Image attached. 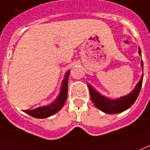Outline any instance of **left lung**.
Returning <instances> with one entry per match:
<instances>
[{
    "label": "left lung",
    "mask_w": 150,
    "mask_h": 150,
    "mask_svg": "<svg viewBox=\"0 0 150 150\" xmlns=\"http://www.w3.org/2000/svg\"><path fill=\"white\" fill-rule=\"evenodd\" d=\"M139 53L141 55V50L139 48ZM141 66L143 68V62L142 60ZM142 79H143V75H142V78L138 84L136 85L131 93L127 95L121 97L116 100H112L108 98H105L104 96L100 95V93L97 92L90 84H87L89 90H90V98L92 102L94 104L96 108L100 109L104 112L108 113V114H116V113H120L123 111L127 110L129 108L134 101L136 100L139 92L141 90L142 85Z\"/></svg>",
    "instance_id": "obj_1"
}]
</instances>
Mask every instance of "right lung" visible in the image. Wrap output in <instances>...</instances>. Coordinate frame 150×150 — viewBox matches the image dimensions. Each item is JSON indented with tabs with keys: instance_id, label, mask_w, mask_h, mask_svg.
Segmentation results:
<instances>
[{
	"instance_id": "add662e5",
	"label": "right lung",
	"mask_w": 150,
	"mask_h": 150,
	"mask_svg": "<svg viewBox=\"0 0 150 150\" xmlns=\"http://www.w3.org/2000/svg\"><path fill=\"white\" fill-rule=\"evenodd\" d=\"M69 73H70V71H67V72L65 73L64 79L63 80L61 87H60V93L57 96L53 102H52L47 106L38 107L37 108L32 109V110H23V112L30 116L35 117V118L43 119L50 117L56 112H57L58 111H60L64 106V104L65 103L66 100H67V83H68Z\"/></svg>"
}]
</instances>
